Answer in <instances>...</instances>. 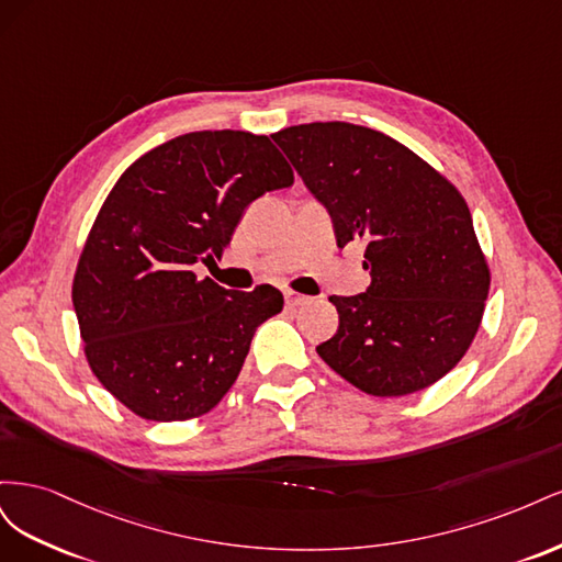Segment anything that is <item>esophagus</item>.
Here are the masks:
<instances>
[{"instance_id": "1", "label": "esophagus", "mask_w": 562, "mask_h": 562, "mask_svg": "<svg viewBox=\"0 0 562 562\" xmlns=\"http://www.w3.org/2000/svg\"><path fill=\"white\" fill-rule=\"evenodd\" d=\"M312 297L310 295H302L295 291H285V304L288 307H300V304H307Z\"/></svg>"}]
</instances>
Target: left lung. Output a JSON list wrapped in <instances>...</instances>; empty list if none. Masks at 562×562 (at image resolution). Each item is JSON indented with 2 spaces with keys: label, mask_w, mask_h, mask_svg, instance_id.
I'll return each mask as SVG.
<instances>
[{
  "label": "left lung",
  "mask_w": 562,
  "mask_h": 562,
  "mask_svg": "<svg viewBox=\"0 0 562 562\" xmlns=\"http://www.w3.org/2000/svg\"><path fill=\"white\" fill-rule=\"evenodd\" d=\"M328 209L337 246L361 244L370 285L330 302L337 333L316 347L370 396H407L462 361L481 328L490 267L464 196L413 149L347 122L271 135Z\"/></svg>",
  "instance_id": "1"
}]
</instances>
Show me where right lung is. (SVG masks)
I'll return each instance as SVG.
<instances>
[{"mask_svg": "<svg viewBox=\"0 0 562 562\" xmlns=\"http://www.w3.org/2000/svg\"><path fill=\"white\" fill-rule=\"evenodd\" d=\"M293 180L267 135L246 131L178 135L116 180L79 255L72 304L93 375L131 413L201 417L239 378L283 295L227 291L194 265L223 255L250 201Z\"/></svg>", "mask_w": 562, "mask_h": 562, "instance_id": "1", "label": "right lung"}]
</instances>
